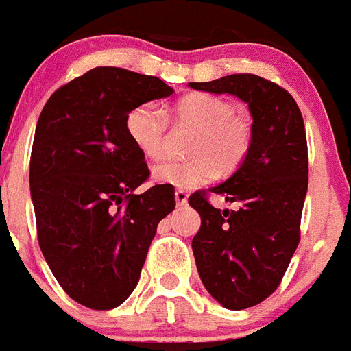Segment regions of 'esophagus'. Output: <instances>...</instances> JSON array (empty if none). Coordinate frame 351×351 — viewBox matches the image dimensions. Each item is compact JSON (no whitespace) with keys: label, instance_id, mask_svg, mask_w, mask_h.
Returning a JSON list of instances; mask_svg holds the SVG:
<instances>
[{"label":"esophagus","instance_id":"1","mask_svg":"<svg viewBox=\"0 0 351 351\" xmlns=\"http://www.w3.org/2000/svg\"><path fill=\"white\" fill-rule=\"evenodd\" d=\"M187 198H189V196H187V193H185V191H176L175 193V199H176V205H178V207H184L185 203H187Z\"/></svg>","mask_w":351,"mask_h":351}]
</instances>
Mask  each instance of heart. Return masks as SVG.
<instances>
[{
  "label": "heart",
  "instance_id": "heart-1",
  "mask_svg": "<svg viewBox=\"0 0 351 351\" xmlns=\"http://www.w3.org/2000/svg\"><path fill=\"white\" fill-rule=\"evenodd\" d=\"M176 126L194 130L189 144L191 160L164 162L153 167L158 184L175 189H194L214 178L216 169L230 175L243 166L253 141V125L234 101L212 93L187 94L171 110ZM126 134L135 148L148 158L166 152L167 117L155 103H143L126 117Z\"/></svg>",
  "mask_w": 351,
  "mask_h": 351
}]
</instances>
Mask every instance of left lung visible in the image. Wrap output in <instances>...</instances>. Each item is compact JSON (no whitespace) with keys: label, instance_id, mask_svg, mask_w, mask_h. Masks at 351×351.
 Instances as JSON below:
<instances>
[{"label":"left lung","instance_id":"8db88e82","mask_svg":"<svg viewBox=\"0 0 351 351\" xmlns=\"http://www.w3.org/2000/svg\"><path fill=\"white\" fill-rule=\"evenodd\" d=\"M189 85L234 94L248 103L253 117L252 148L243 166L221 185L189 196L202 217L193 239L199 278L223 307L241 311L275 293L300 243L308 185L305 125L293 96L262 76L244 73ZM212 192L241 207L212 208Z\"/></svg>","mask_w":351,"mask_h":351}]
</instances>
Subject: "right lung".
Instances as JSON below:
<instances>
[{
  "label": "right lung",
  "mask_w": 351,
  "mask_h": 351,
  "mask_svg": "<svg viewBox=\"0 0 351 351\" xmlns=\"http://www.w3.org/2000/svg\"><path fill=\"white\" fill-rule=\"evenodd\" d=\"M173 89L157 76L94 67L58 87L35 128L30 193L37 239L60 287L80 305L110 311L139 282L158 221L175 189L153 185L126 117Z\"/></svg>",
  "instance_id": "add662e5"
}]
</instances>
